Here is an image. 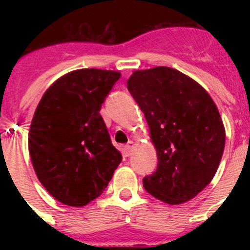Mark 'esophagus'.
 I'll return each mask as SVG.
<instances>
[{"instance_id":"esophagus-1","label":"esophagus","mask_w":250,"mask_h":250,"mask_svg":"<svg viewBox=\"0 0 250 250\" xmlns=\"http://www.w3.org/2000/svg\"><path fill=\"white\" fill-rule=\"evenodd\" d=\"M133 149H135V143H133L132 140H129L128 143H127V145L125 146V153L127 156H131L133 153Z\"/></svg>"}]
</instances>
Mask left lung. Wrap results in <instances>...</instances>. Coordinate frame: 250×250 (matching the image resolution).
<instances>
[{
  "mask_svg": "<svg viewBox=\"0 0 250 250\" xmlns=\"http://www.w3.org/2000/svg\"><path fill=\"white\" fill-rule=\"evenodd\" d=\"M127 88L158 157L144 188L168 205L189 201L213 180L223 156L226 131L217 105L197 82L165 66L133 71Z\"/></svg>",
  "mask_w": 250,
  "mask_h": 250,
  "instance_id": "1",
  "label": "left lung"
}]
</instances>
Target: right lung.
<instances>
[{"instance_id":"1","label":"right lung","mask_w":250,"mask_h":250,"mask_svg":"<svg viewBox=\"0 0 250 250\" xmlns=\"http://www.w3.org/2000/svg\"><path fill=\"white\" fill-rule=\"evenodd\" d=\"M121 72L82 68L49 86L33 114L28 150L44 188L64 205L82 208L105 190L121 164L100 115Z\"/></svg>"}]
</instances>
